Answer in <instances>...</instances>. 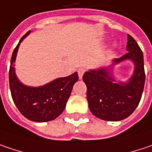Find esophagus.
<instances>
[{"instance_id": "obj_1", "label": "esophagus", "mask_w": 152, "mask_h": 152, "mask_svg": "<svg viewBox=\"0 0 152 152\" xmlns=\"http://www.w3.org/2000/svg\"><path fill=\"white\" fill-rule=\"evenodd\" d=\"M85 72H86V69H85V68H83V67H81V68H80V69L78 70V73H79V77H80V79H82L83 74L85 73Z\"/></svg>"}]
</instances>
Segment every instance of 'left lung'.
Segmentation results:
<instances>
[{
  "instance_id": "left-lung-1",
  "label": "left lung",
  "mask_w": 152,
  "mask_h": 152,
  "mask_svg": "<svg viewBox=\"0 0 152 152\" xmlns=\"http://www.w3.org/2000/svg\"><path fill=\"white\" fill-rule=\"evenodd\" d=\"M126 50V54L114 61L118 63L130 59L134 62V74L128 83H115L105 68L91 70L83 75L87 87L89 108L99 119L110 121L123 120L128 117L140 103L145 80L144 56L140 46L130 35H127Z\"/></svg>"
}]
</instances>
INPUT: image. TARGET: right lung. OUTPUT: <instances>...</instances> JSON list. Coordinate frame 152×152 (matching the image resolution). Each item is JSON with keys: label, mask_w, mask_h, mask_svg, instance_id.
<instances>
[{"label": "right lung", "mask_w": 152, "mask_h": 152, "mask_svg": "<svg viewBox=\"0 0 152 152\" xmlns=\"http://www.w3.org/2000/svg\"><path fill=\"white\" fill-rule=\"evenodd\" d=\"M30 33L24 35L14 49L9 69V86L12 100L19 112L32 121L44 122L55 120L66 107L75 82L79 80L77 72L59 78L40 87H29L19 82L14 72V62L20 42Z\"/></svg>", "instance_id": "obj_1"}]
</instances>
